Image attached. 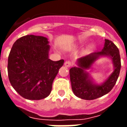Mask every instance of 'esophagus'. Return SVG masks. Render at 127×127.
Here are the masks:
<instances>
[{"instance_id": "1", "label": "esophagus", "mask_w": 127, "mask_h": 127, "mask_svg": "<svg viewBox=\"0 0 127 127\" xmlns=\"http://www.w3.org/2000/svg\"><path fill=\"white\" fill-rule=\"evenodd\" d=\"M64 66H66V67H71L72 66V63L70 61H66L64 63Z\"/></svg>"}]
</instances>
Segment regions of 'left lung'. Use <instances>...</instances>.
<instances>
[{
  "instance_id": "left-lung-1",
  "label": "left lung",
  "mask_w": 127,
  "mask_h": 127,
  "mask_svg": "<svg viewBox=\"0 0 127 127\" xmlns=\"http://www.w3.org/2000/svg\"><path fill=\"white\" fill-rule=\"evenodd\" d=\"M101 56H107L111 59L114 71L106 80L98 85L93 82L86 70L91 68L93 63ZM77 64V66L72 67L69 70L72 90L77 97L87 100L96 99L110 92L116 84L121 67L119 49L113 42L108 40H105L102 51L93 52L78 59Z\"/></svg>"
}]
</instances>
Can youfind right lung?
<instances>
[{
  "label": "right lung",
  "mask_w": 127,
  "mask_h": 127,
  "mask_svg": "<svg viewBox=\"0 0 127 127\" xmlns=\"http://www.w3.org/2000/svg\"><path fill=\"white\" fill-rule=\"evenodd\" d=\"M46 37L27 35L16 40L8 58L9 81L21 96L39 100L48 97L64 60L51 61Z\"/></svg>",
  "instance_id": "1"
}]
</instances>
